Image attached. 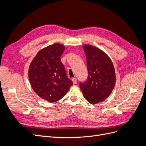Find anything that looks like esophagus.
I'll list each match as a JSON object with an SVG mask.
<instances>
[{
  "label": "esophagus",
  "instance_id": "obj_1",
  "mask_svg": "<svg viewBox=\"0 0 146 146\" xmlns=\"http://www.w3.org/2000/svg\"><path fill=\"white\" fill-rule=\"evenodd\" d=\"M72 80L73 81V84H76L77 83V80H76V78H73L72 79Z\"/></svg>",
  "mask_w": 146,
  "mask_h": 146
}]
</instances>
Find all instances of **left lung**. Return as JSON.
Here are the masks:
<instances>
[{
  "label": "left lung",
  "instance_id": "left-lung-1",
  "mask_svg": "<svg viewBox=\"0 0 146 146\" xmlns=\"http://www.w3.org/2000/svg\"><path fill=\"white\" fill-rule=\"evenodd\" d=\"M86 56L87 80L80 83L84 98L91 104L102 102L109 96L116 84L113 62L103 50L91 45H83Z\"/></svg>",
  "mask_w": 146,
  "mask_h": 146
}]
</instances>
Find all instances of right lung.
I'll return each mask as SVG.
<instances>
[{
  "label": "right lung",
  "instance_id": "add662e5",
  "mask_svg": "<svg viewBox=\"0 0 146 146\" xmlns=\"http://www.w3.org/2000/svg\"><path fill=\"white\" fill-rule=\"evenodd\" d=\"M65 46L58 43L40 50L30 63L29 78L33 90L42 99L55 102L73 84L61 62Z\"/></svg>",
  "mask_w": 146,
  "mask_h": 146
}]
</instances>
